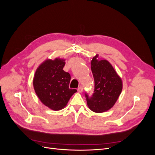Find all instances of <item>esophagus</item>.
I'll use <instances>...</instances> for the list:
<instances>
[{
	"label": "esophagus",
	"mask_w": 155,
	"mask_h": 155,
	"mask_svg": "<svg viewBox=\"0 0 155 155\" xmlns=\"http://www.w3.org/2000/svg\"><path fill=\"white\" fill-rule=\"evenodd\" d=\"M83 90V87H81V86H80V87L78 88V91L79 92H82Z\"/></svg>",
	"instance_id": "1"
}]
</instances>
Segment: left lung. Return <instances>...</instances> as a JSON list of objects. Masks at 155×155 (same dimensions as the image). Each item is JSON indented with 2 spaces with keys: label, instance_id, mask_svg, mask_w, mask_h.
I'll list each match as a JSON object with an SVG mask.
<instances>
[{
  "label": "left lung",
  "instance_id": "1",
  "mask_svg": "<svg viewBox=\"0 0 155 155\" xmlns=\"http://www.w3.org/2000/svg\"><path fill=\"white\" fill-rule=\"evenodd\" d=\"M91 61V70L94 79V89L91 96L85 93L87 105L91 110L104 112L112 107L122 90V81L112 65L107 60Z\"/></svg>",
  "mask_w": 155,
  "mask_h": 155
}]
</instances>
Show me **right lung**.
<instances>
[{"label":"right lung","mask_w":155,"mask_h":155,"mask_svg":"<svg viewBox=\"0 0 155 155\" xmlns=\"http://www.w3.org/2000/svg\"><path fill=\"white\" fill-rule=\"evenodd\" d=\"M64 60H46L37 69L34 87L37 96L50 109L58 110L66 106L70 98L77 92L69 88L70 75L63 70Z\"/></svg>","instance_id":"1"}]
</instances>
